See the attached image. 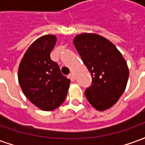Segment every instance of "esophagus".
Here are the masks:
<instances>
[{"label": "esophagus", "instance_id": "1", "mask_svg": "<svg viewBox=\"0 0 145 145\" xmlns=\"http://www.w3.org/2000/svg\"><path fill=\"white\" fill-rule=\"evenodd\" d=\"M68 77H69V78L71 79V82H74V76L73 74V73H71L69 75H68Z\"/></svg>", "mask_w": 145, "mask_h": 145}]
</instances>
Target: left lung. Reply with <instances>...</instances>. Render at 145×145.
<instances>
[{"mask_svg": "<svg viewBox=\"0 0 145 145\" xmlns=\"http://www.w3.org/2000/svg\"><path fill=\"white\" fill-rule=\"evenodd\" d=\"M74 45L92 78L85 91L87 99L99 111L109 109L127 86L129 70L126 60L111 42L97 34L78 35Z\"/></svg>", "mask_w": 145, "mask_h": 145, "instance_id": "left-lung-1", "label": "left lung"}]
</instances>
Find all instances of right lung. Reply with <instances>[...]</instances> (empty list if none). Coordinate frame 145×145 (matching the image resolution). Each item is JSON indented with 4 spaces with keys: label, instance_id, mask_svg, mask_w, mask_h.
<instances>
[{
    "label": "right lung",
    "instance_id": "1",
    "mask_svg": "<svg viewBox=\"0 0 145 145\" xmlns=\"http://www.w3.org/2000/svg\"><path fill=\"white\" fill-rule=\"evenodd\" d=\"M57 39L46 35L30 46L21 60L18 82L27 99L44 111H51L63 103L71 81L62 74L50 53Z\"/></svg>",
    "mask_w": 145,
    "mask_h": 145
}]
</instances>
